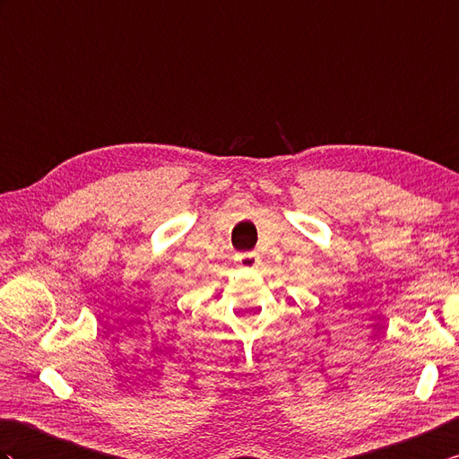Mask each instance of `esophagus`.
I'll return each mask as SVG.
<instances>
[{"label": "esophagus", "instance_id": "34e87169", "mask_svg": "<svg viewBox=\"0 0 459 459\" xmlns=\"http://www.w3.org/2000/svg\"><path fill=\"white\" fill-rule=\"evenodd\" d=\"M237 262L240 268H247V270L258 268L260 254L258 252H240V254H237Z\"/></svg>", "mask_w": 459, "mask_h": 459}]
</instances>
